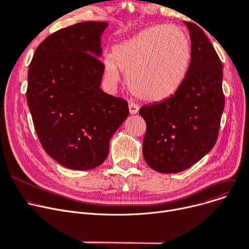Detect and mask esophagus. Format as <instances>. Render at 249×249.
<instances>
[{
    "instance_id": "1",
    "label": "esophagus",
    "mask_w": 249,
    "mask_h": 249,
    "mask_svg": "<svg viewBox=\"0 0 249 249\" xmlns=\"http://www.w3.org/2000/svg\"><path fill=\"white\" fill-rule=\"evenodd\" d=\"M129 112H130V114L131 115H135V114H137L138 113V111H139V107L136 105V104H134V103H129Z\"/></svg>"
}]
</instances>
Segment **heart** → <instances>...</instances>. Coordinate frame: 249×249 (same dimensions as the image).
Listing matches in <instances>:
<instances>
[{
	"mask_svg": "<svg viewBox=\"0 0 249 249\" xmlns=\"http://www.w3.org/2000/svg\"><path fill=\"white\" fill-rule=\"evenodd\" d=\"M191 60L188 35L178 26L156 25L114 47L104 60V72L110 83L127 74L132 92L147 102L164 101L184 81Z\"/></svg>",
	"mask_w": 249,
	"mask_h": 249,
	"instance_id": "1",
	"label": "heart"
}]
</instances>
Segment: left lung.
Segmentation results:
<instances>
[{
    "label": "left lung",
    "mask_w": 249,
    "mask_h": 249,
    "mask_svg": "<svg viewBox=\"0 0 249 249\" xmlns=\"http://www.w3.org/2000/svg\"><path fill=\"white\" fill-rule=\"evenodd\" d=\"M184 24L191 40L184 81L170 98L139 110L146 123L144 160L151 169L165 174L188 169L213 147L225 106L218 53L198 25L186 21Z\"/></svg>",
    "instance_id": "obj_1"
}]
</instances>
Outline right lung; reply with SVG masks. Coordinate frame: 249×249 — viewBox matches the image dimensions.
<instances>
[{
	"mask_svg": "<svg viewBox=\"0 0 249 249\" xmlns=\"http://www.w3.org/2000/svg\"><path fill=\"white\" fill-rule=\"evenodd\" d=\"M107 22L76 23L49 36L28 68L26 100L46 153L72 170H90L109 155L128 104L101 89V37Z\"/></svg>",
	"mask_w": 249,
	"mask_h": 249,
	"instance_id": "obj_1",
	"label": "right lung"
}]
</instances>
